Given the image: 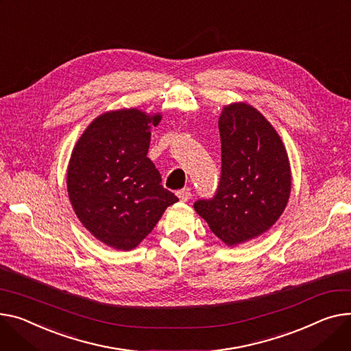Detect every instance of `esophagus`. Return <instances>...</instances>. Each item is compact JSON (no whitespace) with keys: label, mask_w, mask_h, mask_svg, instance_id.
Instances as JSON below:
<instances>
[{"label":"esophagus","mask_w":351,"mask_h":351,"mask_svg":"<svg viewBox=\"0 0 351 351\" xmlns=\"http://www.w3.org/2000/svg\"><path fill=\"white\" fill-rule=\"evenodd\" d=\"M176 196L179 197L180 202H188L192 197V192H191L189 188H183V189L176 192Z\"/></svg>","instance_id":"esophagus-1"}]
</instances>
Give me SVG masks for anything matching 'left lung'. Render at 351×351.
<instances>
[{"label": "left lung", "mask_w": 351, "mask_h": 351, "mask_svg": "<svg viewBox=\"0 0 351 351\" xmlns=\"http://www.w3.org/2000/svg\"><path fill=\"white\" fill-rule=\"evenodd\" d=\"M221 175L213 197L195 210L227 245L267 231L282 215L291 193V168L281 138L254 107L236 103L219 120Z\"/></svg>", "instance_id": "8db88e82"}]
</instances>
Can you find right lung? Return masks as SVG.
Returning <instances> with one entry per match:
<instances>
[{
  "instance_id": "1",
  "label": "right lung",
  "mask_w": 351,
  "mask_h": 351,
  "mask_svg": "<svg viewBox=\"0 0 351 351\" xmlns=\"http://www.w3.org/2000/svg\"><path fill=\"white\" fill-rule=\"evenodd\" d=\"M159 121L160 115L135 108L106 112L88 125L70 158L67 192L75 213L112 248L136 247L179 200L163 188L147 156L149 128Z\"/></svg>"
}]
</instances>
